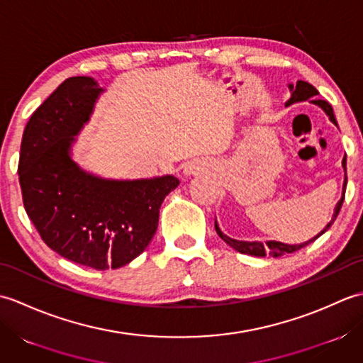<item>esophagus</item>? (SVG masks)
<instances>
[{
	"label": "esophagus",
	"mask_w": 363,
	"mask_h": 363,
	"mask_svg": "<svg viewBox=\"0 0 363 363\" xmlns=\"http://www.w3.org/2000/svg\"><path fill=\"white\" fill-rule=\"evenodd\" d=\"M198 172V167L195 164H187L186 168H184V173H186L187 176L190 174H195Z\"/></svg>",
	"instance_id": "34e87169"
}]
</instances>
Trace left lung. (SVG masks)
I'll return each instance as SVG.
<instances>
[{"label":"left lung","mask_w":363,"mask_h":363,"mask_svg":"<svg viewBox=\"0 0 363 363\" xmlns=\"http://www.w3.org/2000/svg\"><path fill=\"white\" fill-rule=\"evenodd\" d=\"M289 89H290V99L287 103H285V106H290L293 103H299V101H307V99H311L312 104H317L318 107H321L323 111L326 112V115L329 117V120L334 123V125L337 126V120L334 117V111H333V106H330L328 101H325V99H317L315 96L318 95V90L315 89L312 84L306 82V81H298L296 86H293V84H289ZM342 167L345 169V181H343V189H342V198L340 201L337 203L335 209H334V215L333 218H330V221L326 225V228L321 230V233L318 235H315L313 238H311V240H307L304 243H299V245H287V243H281V242H274V240H268V242H243V240H235V238H230L228 237L226 234L221 233V229L218 228V223L217 220H215V230H217V234L225 240L230 248H234L235 251L242 252V254H250V256H257V257H265L267 254L268 256L272 257H281V256H285V254H290V252H295L301 248H304V246H307L309 243L315 242L320 235H323L326 233V230L333 226V223L335 221L338 212H340L342 209V204H343V199H345V190H346V154L345 157L342 160Z\"/></svg>","instance_id":"1"}]
</instances>
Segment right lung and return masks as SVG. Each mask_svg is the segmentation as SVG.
<instances>
[{
	"instance_id": "1",
	"label": "right lung",
	"mask_w": 363,
	"mask_h": 363,
	"mask_svg": "<svg viewBox=\"0 0 363 363\" xmlns=\"http://www.w3.org/2000/svg\"><path fill=\"white\" fill-rule=\"evenodd\" d=\"M103 89L89 76L68 78L30 115L21 138L23 204L42 240L74 264L120 268L145 251L159 225L173 174L106 179L72 159L76 135Z\"/></svg>"
}]
</instances>
